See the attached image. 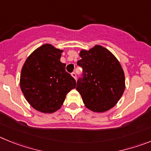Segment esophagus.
Listing matches in <instances>:
<instances>
[{
  "label": "esophagus",
  "instance_id": "1",
  "mask_svg": "<svg viewBox=\"0 0 151 151\" xmlns=\"http://www.w3.org/2000/svg\"><path fill=\"white\" fill-rule=\"evenodd\" d=\"M71 75H72V76H73V78H75V79L76 80V73H73Z\"/></svg>",
  "mask_w": 151,
  "mask_h": 151
}]
</instances>
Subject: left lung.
I'll return each instance as SVG.
<instances>
[{
	"label": "left lung",
	"instance_id": "obj_1",
	"mask_svg": "<svg viewBox=\"0 0 151 151\" xmlns=\"http://www.w3.org/2000/svg\"><path fill=\"white\" fill-rule=\"evenodd\" d=\"M77 64L83 68V78L76 90L85 106L93 112L104 113L115 106L125 88V74L119 61L110 50L96 45L81 50Z\"/></svg>",
	"mask_w": 151,
	"mask_h": 151
}]
</instances>
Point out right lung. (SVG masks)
Instances as JSON below:
<instances>
[{
    "mask_svg": "<svg viewBox=\"0 0 151 151\" xmlns=\"http://www.w3.org/2000/svg\"><path fill=\"white\" fill-rule=\"evenodd\" d=\"M64 50L45 44L27 57L20 74L19 85L29 104L43 113L60 110L66 94L76 85V80L60 62Z\"/></svg>",
    "mask_w": 151,
    "mask_h": 151,
    "instance_id": "obj_1",
    "label": "right lung"
}]
</instances>
